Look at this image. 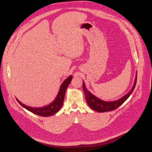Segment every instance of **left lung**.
Here are the masks:
<instances>
[{"label": "left lung", "mask_w": 152, "mask_h": 152, "mask_svg": "<svg viewBox=\"0 0 152 152\" xmlns=\"http://www.w3.org/2000/svg\"><path fill=\"white\" fill-rule=\"evenodd\" d=\"M136 80H137V76H136L134 86L132 89L128 92V93H127L124 97H122V98H121L120 99H119L117 101H110V102L101 100V99L97 98V97L92 94L86 88L84 82H83V88L84 94L86 96V100L88 106L91 109L97 112L104 113L107 111H113L117 109L120 105H121L131 96V94L132 93L135 88V86L136 84Z\"/></svg>", "instance_id": "1"}]
</instances>
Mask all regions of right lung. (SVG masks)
I'll use <instances>...</instances> for the list:
<instances>
[{"label":"right lung","instance_id":"obj_1","mask_svg":"<svg viewBox=\"0 0 152 152\" xmlns=\"http://www.w3.org/2000/svg\"><path fill=\"white\" fill-rule=\"evenodd\" d=\"M72 75L68 77L61 86L59 93L56 97L55 98V100L52 102H51L50 104L45 107H41V108H33L23 104V103L18 101L17 99L16 100L18 101V102L22 107H23L26 110H28L29 111L34 113L35 114H37L41 117H48V116L53 115V114H56L58 111H59L60 108L62 107L64 103L66 90L68 88V85L72 81Z\"/></svg>","mask_w":152,"mask_h":152}]
</instances>
